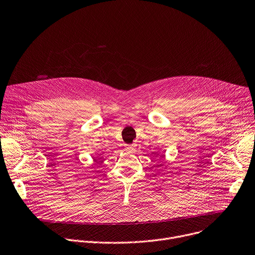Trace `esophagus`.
<instances>
[{
	"mask_svg": "<svg viewBox=\"0 0 255 255\" xmlns=\"http://www.w3.org/2000/svg\"><path fill=\"white\" fill-rule=\"evenodd\" d=\"M135 149V146L134 145H126V150L128 151H133Z\"/></svg>",
	"mask_w": 255,
	"mask_h": 255,
	"instance_id": "34e87169",
	"label": "esophagus"
}]
</instances>
